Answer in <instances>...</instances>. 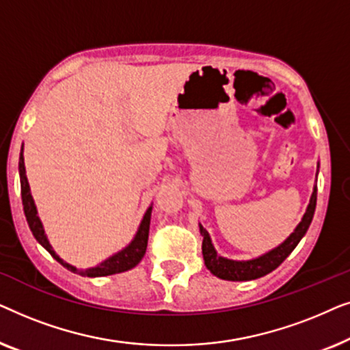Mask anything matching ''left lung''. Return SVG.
Wrapping results in <instances>:
<instances>
[{
    "label": "left lung",
    "mask_w": 350,
    "mask_h": 350,
    "mask_svg": "<svg viewBox=\"0 0 350 350\" xmlns=\"http://www.w3.org/2000/svg\"><path fill=\"white\" fill-rule=\"evenodd\" d=\"M315 205H317V186H314L312 196H310L309 205L306 208V213L303 219H301L298 226L295 228V231L280 243L279 247L272 248L271 252L265 253V255L253 258V260L247 261H236V260H228V258L219 256L217 250H215L212 239H210L207 229H204L202 224H199L200 236L204 237L202 241V255L207 269L212 272L213 275L219 277L223 280H234V282H242V280H255L260 277L269 274L279 267L282 262L285 261V258L295 250V247L298 245L301 239L304 237V234L308 232L310 226V221L314 218Z\"/></svg>",
    "instance_id": "1"
}]
</instances>
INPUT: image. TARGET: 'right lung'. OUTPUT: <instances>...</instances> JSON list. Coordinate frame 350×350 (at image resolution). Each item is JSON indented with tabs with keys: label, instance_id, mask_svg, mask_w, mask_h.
<instances>
[{
	"label": "right lung",
	"instance_id": "right-lung-1",
	"mask_svg": "<svg viewBox=\"0 0 350 350\" xmlns=\"http://www.w3.org/2000/svg\"><path fill=\"white\" fill-rule=\"evenodd\" d=\"M18 175H21V191H22V204H23V212H25V218L28 226H30L33 236L38 242L41 243L42 247L46 248L47 252L54 256V260L60 262L62 266L66 267V269L71 272H76V274L83 277H105L111 274H119V272L129 271L132 267H135L138 262L142 261V258L145 256L146 245H148V234H150V221H151V210L150 207L146 210L145 217H143L140 228L133 237V241L129 243L126 248H122L121 252L114 253L113 256H109L108 260L100 262L98 266L95 267H88V269H78V267L68 265V262L62 260V258L54 252V248L47 241V236L44 232V228H42V223L40 217H38V210L35 205V200L31 198L30 193V185H28L27 175H25V164H23V146L21 151V157H18Z\"/></svg>",
	"mask_w": 350,
	"mask_h": 350
}]
</instances>
